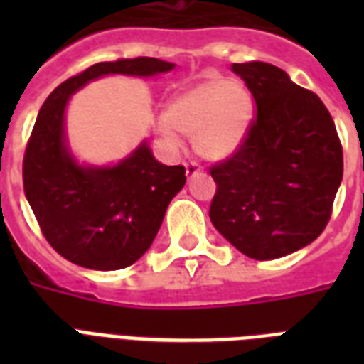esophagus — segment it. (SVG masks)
<instances>
[{
    "label": "esophagus",
    "mask_w": 364,
    "mask_h": 364,
    "mask_svg": "<svg viewBox=\"0 0 364 364\" xmlns=\"http://www.w3.org/2000/svg\"><path fill=\"white\" fill-rule=\"evenodd\" d=\"M185 173H187L188 179H193L194 176H198V173H202V168H200L196 162H187L185 164Z\"/></svg>",
    "instance_id": "obj_1"
}]
</instances>
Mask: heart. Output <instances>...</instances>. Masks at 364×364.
Returning a JSON list of instances; mask_svg holds the SVG:
<instances>
[{"label": "heart", "mask_w": 364, "mask_h": 364, "mask_svg": "<svg viewBox=\"0 0 364 364\" xmlns=\"http://www.w3.org/2000/svg\"><path fill=\"white\" fill-rule=\"evenodd\" d=\"M253 100L242 82L210 77L171 100L159 122L160 136L177 145V132L193 136L194 151L205 160L234 154L247 136Z\"/></svg>", "instance_id": "heart-1"}]
</instances>
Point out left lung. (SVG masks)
Listing matches in <instances>:
<instances>
[{
	"label": "left lung",
	"mask_w": 364,
	"mask_h": 364,
	"mask_svg": "<svg viewBox=\"0 0 364 364\" xmlns=\"http://www.w3.org/2000/svg\"><path fill=\"white\" fill-rule=\"evenodd\" d=\"M257 117L232 156L210 170L213 227L255 260L306 247L325 230L344 159L333 117L317 94L266 62L232 64Z\"/></svg>",
	"instance_id": "1"
}]
</instances>
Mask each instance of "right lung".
Listing matches in <instances>:
<instances>
[{"label": "right lung", "instance_id": "right-lung-1", "mask_svg": "<svg viewBox=\"0 0 364 364\" xmlns=\"http://www.w3.org/2000/svg\"><path fill=\"white\" fill-rule=\"evenodd\" d=\"M176 64L159 58L100 62L54 88L24 153V193L43 236L64 259L90 270H121L153 243L168 204L183 188V166H166L147 141L115 166L79 164L65 139L71 94L104 75L153 77Z\"/></svg>", "mask_w": 364, "mask_h": 364}]
</instances>
